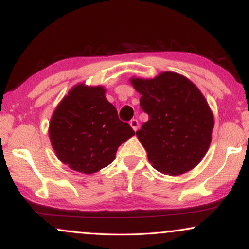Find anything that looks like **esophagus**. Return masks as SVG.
Segmentation results:
<instances>
[{
  "label": "esophagus",
  "instance_id": "obj_1",
  "mask_svg": "<svg viewBox=\"0 0 249 249\" xmlns=\"http://www.w3.org/2000/svg\"><path fill=\"white\" fill-rule=\"evenodd\" d=\"M130 125H131V127L133 128L134 131H138V128H139V122L137 121V119H132V121L130 122Z\"/></svg>",
  "mask_w": 249,
  "mask_h": 249
}]
</instances>
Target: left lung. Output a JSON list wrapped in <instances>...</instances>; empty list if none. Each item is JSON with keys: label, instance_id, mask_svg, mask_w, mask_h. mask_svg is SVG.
I'll return each instance as SVG.
<instances>
[{"label": "left lung", "instance_id": "obj_1", "mask_svg": "<svg viewBox=\"0 0 249 249\" xmlns=\"http://www.w3.org/2000/svg\"><path fill=\"white\" fill-rule=\"evenodd\" d=\"M130 82L149 116L137 137L154 168L180 175L196 167L210 148L214 127L213 112L199 89L173 71Z\"/></svg>", "mask_w": 249, "mask_h": 249}]
</instances>
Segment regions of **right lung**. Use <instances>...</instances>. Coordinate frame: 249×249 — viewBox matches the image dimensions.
<instances>
[{"instance_id": "right-lung-1", "label": "right lung", "mask_w": 249, "mask_h": 249, "mask_svg": "<svg viewBox=\"0 0 249 249\" xmlns=\"http://www.w3.org/2000/svg\"><path fill=\"white\" fill-rule=\"evenodd\" d=\"M134 133L106 99L104 86L84 83L72 86L59 102L49 126L50 141L59 160L85 174L112 163L119 145Z\"/></svg>"}]
</instances>
